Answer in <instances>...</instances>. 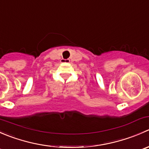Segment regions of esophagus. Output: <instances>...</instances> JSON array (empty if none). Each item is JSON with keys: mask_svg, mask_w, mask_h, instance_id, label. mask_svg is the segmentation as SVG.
Masks as SVG:
<instances>
[{"mask_svg": "<svg viewBox=\"0 0 149 149\" xmlns=\"http://www.w3.org/2000/svg\"><path fill=\"white\" fill-rule=\"evenodd\" d=\"M61 62L62 63H69L70 62V60L69 59H62L61 60Z\"/></svg>", "mask_w": 149, "mask_h": 149, "instance_id": "1", "label": "esophagus"}]
</instances>
